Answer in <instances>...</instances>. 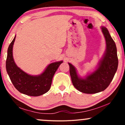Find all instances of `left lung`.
<instances>
[{
    "label": "left lung",
    "instance_id": "obj_1",
    "mask_svg": "<svg viewBox=\"0 0 125 125\" xmlns=\"http://www.w3.org/2000/svg\"><path fill=\"white\" fill-rule=\"evenodd\" d=\"M102 29L106 39V51L96 71L83 79L79 77L74 67L69 63L73 84L79 91L84 94H96L105 90L112 81L118 66L115 43L106 28L102 27Z\"/></svg>",
    "mask_w": 125,
    "mask_h": 125
}]
</instances>
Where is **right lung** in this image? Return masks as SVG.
I'll use <instances>...</instances> for the list:
<instances>
[{"label":"right lung","instance_id":"right-lung-1","mask_svg":"<svg viewBox=\"0 0 125 125\" xmlns=\"http://www.w3.org/2000/svg\"><path fill=\"white\" fill-rule=\"evenodd\" d=\"M15 38L16 36L9 46L6 62V71L10 81L15 88L21 94L31 96H38L46 94L51 88L53 77L63 62L50 64L41 75H29L21 71L14 62L12 49Z\"/></svg>","mask_w":125,"mask_h":125}]
</instances>
